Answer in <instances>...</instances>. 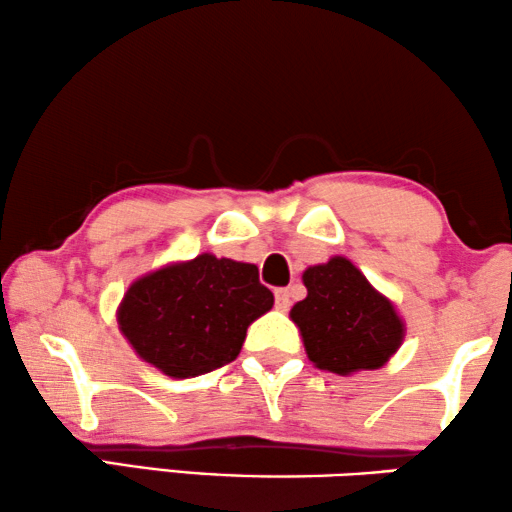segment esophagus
<instances>
[{
    "mask_svg": "<svg viewBox=\"0 0 512 512\" xmlns=\"http://www.w3.org/2000/svg\"><path fill=\"white\" fill-rule=\"evenodd\" d=\"M274 302H277L279 311H286L291 307V291H288V288H277V291H274Z\"/></svg>",
    "mask_w": 512,
    "mask_h": 512,
    "instance_id": "1",
    "label": "esophagus"
}]
</instances>
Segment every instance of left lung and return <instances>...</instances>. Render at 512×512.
Here are the masks:
<instances>
[{
    "instance_id": "obj_1",
    "label": "left lung",
    "mask_w": 512,
    "mask_h": 512,
    "mask_svg": "<svg viewBox=\"0 0 512 512\" xmlns=\"http://www.w3.org/2000/svg\"><path fill=\"white\" fill-rule=\"evenodd\" d=\"M302 281L307 298L295 302L291 321L318 369L339 376L379 369L402 346V316L348 258L311 265Z\"/></svg>"
}]
</instances>
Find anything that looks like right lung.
I'll list each match as a JSON object with an SVG mask.
<instances>
[{
  "label": "right lung",
  "mask_w": 512,
  "mask_h": 512,
  "mask_svg": "<svg viewBox=\"0 0 512 512\" xmlns=\"http://www.w3.org/2000/svg\"><path fill=\"white\" fill-rule=\"evenodd\" d=\"M272 305L256 265L201 254L133 281L117 325L140 360L173 379H194L238 358L247 328Z\"/></svg>",
  "instance_id": "add662e5"
}]
</instances>
